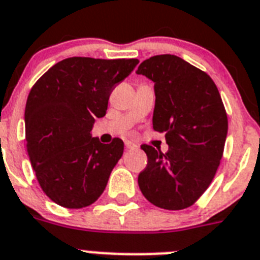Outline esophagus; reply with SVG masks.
Masks as SVG:
<instances>
[{
  "label": "esophagus",
  "mask_w": 260,
  "mask_h": 260,
  "mask_svg": "<svg viewBox=\"0 0 260 260\" xmlns=\"http://www.w3.org/2000/svg\"><path fill=\"white\" fill-rule=\"evenodd\" d=\"M125 147L126 149H136L137 144L132 143V141H125Z\"/></svg>",
  "instance_id": "obj_1"
}]
</instances>
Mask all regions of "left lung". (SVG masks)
<instances>
[{
    "instance_id": "obj_1",
    "label": "left lung",
    "mask_w": 260,
    "mask_h": 260,
    "mask_svg": "<svg viewBox=\"0 0 260 260\" xmlns=\"http://www.w3.org/2000/svg\"><path fill=\"white\" fill-rule=\"evenodd\" d=\"M137 74L154 82L153 129L165 134L167 153L144 144L148 164L139 186L150 204L167 210L190 208L206 191L221 164L228 113L208 74L180 56L154 55Z\"/></svg>"
}]
</instances>
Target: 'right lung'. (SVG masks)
Masks as SVG:
<instances>
[{"label":"right lung","instance_id":"1","mask_svg":"<svg viewBox=\"0 0 260 260\" xmlns=\"http://www.w3.org/2000/svg\"><path fill=\"white\" fill-rule=\"evenodd\" d=\"M137 59L67 58L31 87L25 108L26 147L42 190L67 209L93 204L106 189L124 143L91 137L95 117L106 115L112 89Z\"/></svg>","mask_w":260,"mask_h":260}]
</instances>
